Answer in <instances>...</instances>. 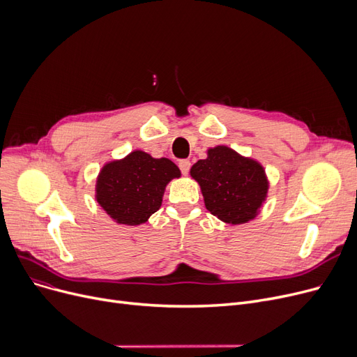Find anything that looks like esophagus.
<instances>
[{
    "instance_id": "34e87169",
    "label": "esophagus",
    "mask_w": 357,
    "mask_h": 357,
    "mask_svg": "<svg viewBox=\"0 0 357 357\" xmlns=\"http://www.w3.org/2000/svg\"><path fill=\"white\" fill-rule=\"evenodd\" d=\"M190 167H191V162L190 160H181L179 162V169H181V172L183 175H188Z\"/></svg>"
}]
</instances>
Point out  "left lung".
<instances>
[{
    "mask_svg": "<svg viewBox=\"0 0 357 357\" xmlns=\"http://www.w3.org/2000/svg\"><path fill=\"white\" fill-rule=\"evenodd\" d=\"M207 210L227 224L253 220L266 201L269 181L265 167L227 146L207 150V159L191 167Z\"/></svg>",
    "mask_w": 357,
    "mask_h": 357,
    "instance_id": "8db88e82",
    "label": "left lung"
}]
</instances>
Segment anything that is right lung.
Returning <instances> with one entry per match:
<instances>
[{
    "instance_id": "add662e5",
    "label": "right lung",
    "mask_w": 357,
    "mask_h": 357,
    "mask_svg": "<svg viewBox=\"0 0 357 357\" xmlns=\"http://www.w3.org/2000/svg\"><path fill=\"white\" fill-rule=\"evenodd\" d=\"M179 176V167L172 160L133 150L101 167L96 199L116 222L139 226L160 208L166 185Z\"/></svg>"
}]
</instances>
